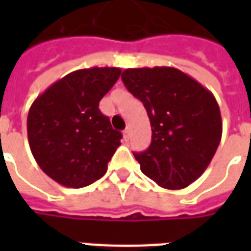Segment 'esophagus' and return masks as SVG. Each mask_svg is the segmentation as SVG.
Instances as JSON below:
<instances>
[{
  "label": "esophagus",
  "mask_w": 251,
  "mask_h": 251,
  "mask_svg": "<svg viewBox=\"0 0 251 251\" xmlns=\"http://www.w3.org/2000/svg\"><path fill=\"white\" fill-rule=\"evenodd\" d=\"M129 138H130V129L126 127L125 130H124V140H125V141H129Z\"/></svg>",
  "instance_id": "34e87169"
}]
</instances>
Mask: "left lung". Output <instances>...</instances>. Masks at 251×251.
Segmentation results:
<instances>
[{
    "mask_svg": "<svg viewBox=\"0 0 251 251\" xmlns=\"http://www.w3.org/2000/svg\"><path fill=\"white\" fill-rule=\"evenodd\" d=\"M121 77L144 103L152 126L149 148L134 153L142 174L163 188L188 187L207 169L221 142L215 97L175 67L127 68Z\"/></svg>",
    "mask_w": 251,
    "mask_h": 251,
    "instance_id": "1",
    "label": "left lung"
}]
</instances>
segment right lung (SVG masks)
<instances>
[{"mask_svg": "<svg viewBox=\"0 0 251 251\" xmlns=\"http://www.w3.org/2000/svg\"><path fill=\"white\" fill-rule=\"evenodd\" d=\"M121 75L117 67L77 70L59 79L32 103L26 120L36 163L60 185L82 188L100 179L121 134L99 102Z\"/></svg>", "mask_w": 251, "mask_h": 251, "instance_id": "add662e5", "label": "right lung"}]
</instances>
